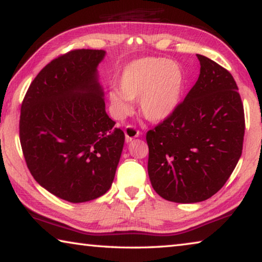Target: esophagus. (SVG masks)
Returning <instances> with one entry per match:
<instances>
[{
	"mask_svg": "<svg viewBox=\"0 0 262 262\" xmlns=\"http://www.w3.org/2000/svg\"><path fill=\"white\" fill-rule=\"evenodd\" d=\"M125 136H126V141L130 142L133 139H135V137L140 136V132L136 129V127L132 126V125H128L125 128Z\"/></svg>",
	"mask_w": 262,
	"mask_h": 262,
	"instance_id": "34e87169",
	"label": "esophagus"
}]
</instances>
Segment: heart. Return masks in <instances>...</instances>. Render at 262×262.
Instances as JSON below:
<instances>
[{"mask_svg":"<svg viewBox=\"0 0 262 262\" xmlns=\"http://www.w3.org/2000/svg\"><path fill=\"white\" fill-rule=\"evenodd\" d=\"M184 89V73L174 61L162 57H143L123 68L119 86L108 97L119 115L132 111V100L139 99L144 118L163 121L178 107Z\"/></svg>","mask_w":262,"mask_h":262,"instance_id":"heart-1","label":"heart"}]
</instances>
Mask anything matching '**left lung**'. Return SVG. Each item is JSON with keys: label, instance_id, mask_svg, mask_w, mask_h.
<instances>
[{"label": "left lung", "instance_id": "1", "mask_svg": "<svg viewBox=\"0 0 262 262\" xmlns=\"http://www.w3.org/2000/svg\"><path fill=\"white\" fill-rule=\"evenodd\" d=\"M200 75L170 117L147 133L148 173L167 201L195 203L227 183L242 156L245 117L232 75L196 54Z\"/></svg>", "mask_w": 262, "mask_h": 262}]
</instances>
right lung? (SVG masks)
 I'll return each instance as SVG.
<instances>
[{"mask_svg":"<svg viewBox=\"0 0 262 262\" xmlns=\"http://www.w3.org/2000/svg\"><path fill=\"white\" fill-rule=\"evenodd\" d=\"M105 51L56 57L31 83L20 108L19 140L31 174L62 200H95L111 188L125 134L105 111L97 67Z\"/></svg>","mask_w":262,"mask_h":262,"instance_id":"add662e5","label":"right lung"}]
</instances>
